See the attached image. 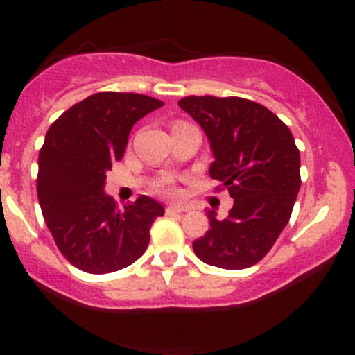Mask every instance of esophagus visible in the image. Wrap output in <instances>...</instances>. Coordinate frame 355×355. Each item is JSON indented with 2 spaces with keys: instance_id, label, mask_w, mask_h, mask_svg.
I'll return each instance as SVG.
<instances>
[{
  "instance_id": "1",
  "label": "esophagus",
  "mask_w": 355,
  "mask_h": 355,
  "mask_svg": "<svg viewBox=\"0 0 355 355\" xmlns=\"http://www.w3.org/2000/svg\"><path fill=\"white\" fill-rule=\"evenodd\" d=\"M187 210H189V205H183V203H173L166 207V214H182Z\"/></svg>"
}]
</instances>
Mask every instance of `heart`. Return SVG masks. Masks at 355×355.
Wrapping results in <instances>:
<instances>
[{"instance_id": "obj_1", "label": "heart", "mask_w": 355, "mask_h": 355, "mask_svg": "<svg viewBox=\"0 0 355 355\" xmlns=\"http://www.w3.org/2000/svg\"><path fill=\"white\" fill-rule=\"evenodd\" d=\"M157 190H158V193H164V195H173L175 193L173 183L168 182V180H164V182L158 183Z\"/></svg>"}]
</instances>
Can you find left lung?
<instances>
[{
    "label": "left lung",
    "instance_id": "left-lung-1",
    "mask_svg": "<svg viewBox=\"0 0 355 355\" xmlns=\"http://www.w3.org/2000/svg\"><path fill=\"white\" fill-rule=\"evenodd\" d=\"M178 107L200 125L214 162L209 173L234 198L223 220L209 210L210 229L193 242L209 266L240 270L274 247L300 189V153L288 126L255 101L187 96Z\"/></svg>",
    "mask_w": 355,
    "mask_h": 355
}]
</instances>
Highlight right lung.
<instances>
[{
    "mask_svg": "<svg viewBox=\"0 0 355 355\" xmlns=\"http://www.w3.org/2000/svg\"><path fill=\"white\" fill-rule=\"evenodd\" d=\"M160 100L101 92L73 105L48 130L38 157V198L44 222L68 262L110 274L144 255L150 229L165 209L141 195L118 209L105 193L107 172L123 157L133 125Z\"/></svg>",
    "mask_w": 355,
    "mask_h": 355,
    "instance_id": "1",
    "label": "right lung"
}]
</instances>
